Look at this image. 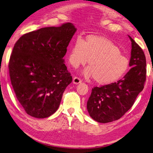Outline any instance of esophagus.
Listing matches in <instances>:
<instances>
[{
  "instance_id": "obj_1",
  "label": "esophagus",
  "mask_w": 153,
  "mask_h": 153,
  "mask_svg": "<svg viewBox=\"0 0 153 153\" xmlns=\"http://www.w3.org/2000/svg\"><path fill=\"white\" fill-rule=\"evenodd\" d=\"M81 81H82V80H81L80 78L79 77H74V79H73V83L74 84H79V83H81Z\"/></svg>"
}]
</instances>
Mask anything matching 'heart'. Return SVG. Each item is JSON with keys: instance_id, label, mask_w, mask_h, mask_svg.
Returning a JSON list of instances; mask_svg holds the SVG:
<instances>
[{"instance_id": "b5f03b06", "label": "heart", "mask_w": 153, "mask_h": 153, "mask_svg": "<svg viewBox=\"0 0 153 153\" xmlns=\"http://www.w3.org/2000/svg\"><path fill=\"white\" fill-rule=\"evenodd\" d=\"M68 59L74 68L86 64L84 70L87 77H94L98 84L115 82L125 75L129 68L128 58L109 39L98 35H88L83 41L78 37L74 40Z\"/></svg>"}]
</instances>
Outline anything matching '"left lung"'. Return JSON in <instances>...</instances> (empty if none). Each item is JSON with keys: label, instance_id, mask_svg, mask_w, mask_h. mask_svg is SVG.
Listing matches in <instances>:
<instances>
[{"label": "left lung", "instance_id": "obj_1", "mask_svg": "<svg viewBox=\"0 0 153 153\" xmlns=\"http://www.w3.org/2000/svg\"><path fill=\"white\" fill-rule=\"evenodd\" d=\"M129 66L132 67L117 82L95 87L87 101L90 116L96 121L107 123L122 117L134 105L146 81V59L143 51L133 39Z\"/></svg>", "mask_w": 153, "mask_h": 153}]
</instances>
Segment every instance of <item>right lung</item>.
I'll list each match as a JSON object with an SVG mask.
<instances>
[{"label":"right lung","instance_id":"obj_1","mask_svg":"<svg viewBox=\"0 0 153 153\" xmlns=\"http://www.w3.org/2000/svg\"><path fill=\"white\" fill-rule=\"evenodd\" d=\"M76 31L71 23L42 28L23 34L14 45L8 64L10 80L28 115L46 118L59 108L72 81L63 57Z\"/></svg>","mask_w":153,"mask_h":153}]
</instances>
